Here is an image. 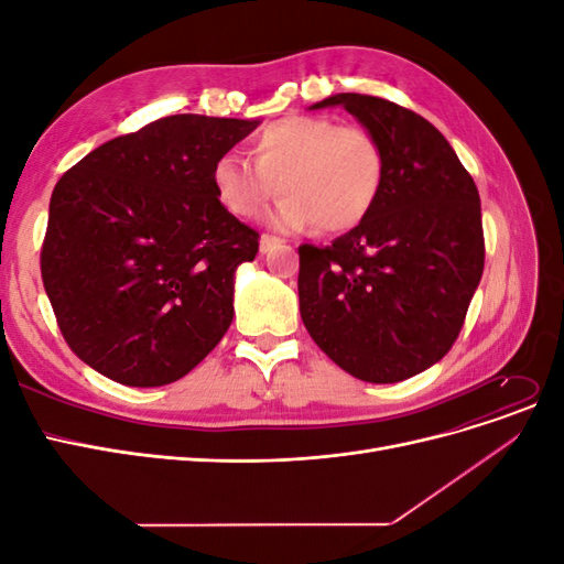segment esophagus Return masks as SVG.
I'll use <instances>...</instances> for the list:
<instances>
[{
    "label": "esophagus",
    "mask_w": 564,
    "mask_h": 564,
    "mask_svg": "<svg viewBox=\"0 0 564 564\" xmlns=\"http://www.w3.org/2000/svg\"><path fill=\"white\" fill-rule=\"evenodd\" d=\"M280 242H282L280 237H272V235H261V253H268V251H272V249H275Z\"/></svg>",
    "instance_id": "34e87169"
}]
</instances>
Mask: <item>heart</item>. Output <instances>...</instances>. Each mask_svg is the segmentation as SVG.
Here are the masks:
<instances>
[{"mask_svg":"<svg viewBox=\"0 0 564 564\" xmlns=\"http://www.w3.org/2000/svg\"><path fill=\"white\" fill-rule=\"evenodd\" d=\"M253 162L226 152L212 166L220 207L256 218L280 191L286 195L270 216L282 230L346 232L377 204L386 160L379 141L360 127H338L327 117L292 115L251 135Z\"/></svg>","mask_w":564,"mask_h":564,"instance_id":"heart-1","label":"heart"}]
</instances>
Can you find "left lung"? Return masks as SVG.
Here are the masks:
<instances>
[{"instance_id": "8db88e82", "label": "left lung", "mask_w": 564, "mask_h": 564, "mask_svg": "<svg viewBox=\"0 0 564 564\" xmlns=\"http://www.w3.org/2000/svg\"><path fill=\"white\" fill-rule=\"evenodd\" d=\"M386 160L371 214L329 247L301 245L299 305L322 352L350 377L398 383L449 352L482 278L480 195L429 119L386 98L336 94Z\"/></svg>"}]
</instances>
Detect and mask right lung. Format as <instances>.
<instances>
[{
  "instance_id": "add662e5",
  "label": "right lung",
  "mask_w": 564,
  "mask_h": 564,
  "mask_svg": "<svg viewBox=\"0 0 564 564\" xmlns=\"http://www.w3.org/2000/svg\"><path fill=\"white\" fill-rule=\"evenodd\" d=\"M259 119L172 115L91 150L56 183L42 280L63 338L104 377L183 379L232 322L259 232L220 207L212 166Z\"/></svg>"
}]
</instances>
